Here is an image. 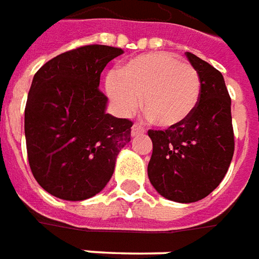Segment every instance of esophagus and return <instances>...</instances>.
<instances>
[{
	"label": "esophagus",
	"mask_w": 259,
	"mask_h": 259,
	"mask_svg": "<svg viewBox=\"0 0 259 259\" xmlns=\"http://www.w3.org/2000/svg\"><path fill=\"white\" fill-rule=\"evenodd\" d=\"M145 133V128L141 124H134L133 128H131V135L135 137V135H139V134Z\"/></svg>",
	"instance_id": "esophagus-1"
}]
</instances>
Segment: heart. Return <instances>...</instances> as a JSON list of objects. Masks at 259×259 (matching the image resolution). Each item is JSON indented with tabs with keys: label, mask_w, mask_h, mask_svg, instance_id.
<instances>
[{
	"label": "heart",
	"mask_w": 259,
	"mask_h": 259,
	"mask_svg": "<svg viewBox=\"0 0 259 259\" xmlns=\"http://www.w3.org/2000/svg\"><path fill=\"white\" fill-rule=\"evenodd\" d=\"M106 91L122 115L131 114L142 96L144 109L155 124L174 126L195 110L201 78L191 64L170 53H148L122 64L106 78Z\"/></svg>",
	"instance_id": "1"
}]
</instances>
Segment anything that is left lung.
Segmentation results:
<instances>
[{"label": "left lung", "instance_id": "left-lung-1", "mask_svg": "<svg viewBox=\"0 0 259 259\" xmlns=\"http://www.w3.org/2000/svg\"><path fill=\"white\" fill-rule=\"evenodd\" d=\"M187 58L201 78L197 107L179 125L148 131L153 144L150 183L162 197L181 203L208 197L225 179L234 153L232 100L223 75L192 53Z\"/></svg>", "mask_w": 259, "mask_h": 259}]
</instances>
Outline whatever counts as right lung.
I'll return each mask as SVG.
<instances>
[{"label": "right lung", "instance_id": "1", "mask_svg": "<svg viewBox=\"0 0 259 259\" xmlns=\"http://www.w3.org/2000/svg\"><path fill=\"white\" fill-rule=\"evenodd\" d=\"M124 51L82 46L46 62L34 74L25 109L29 166L46 191L83 201L103 190L115 159L131 141L133 121L106 113L100 74Z\"/></svg>", "mask_w": 259, "mask_h": 259}]
</instances>
